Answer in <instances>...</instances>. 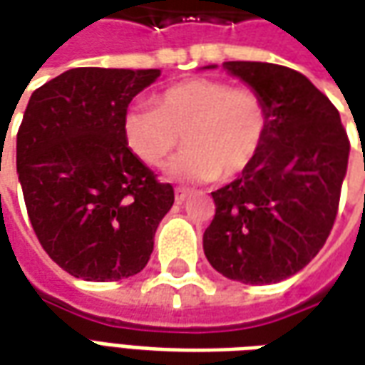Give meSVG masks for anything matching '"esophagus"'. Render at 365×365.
<instances>
[{
  "mask_svg": "<svg viewBox=\"0 0 365 365\" xmlns=\"http://www.w3.org/2000/svg\"><path fill=\"white\" fill-rule=\"evenodd\" d=\"M174 195H175V203H182V201H185V197L190 195V190H187V187H175Z\"/></svg>",
  "mask_w": 365,
  "mask_h": 365,
  "instance_id": "obj_1",
  "label": "esophagus"
}]
</instances>
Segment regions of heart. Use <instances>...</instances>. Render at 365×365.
<instances>
[{
	"mask_svg": "<svg viewBox=\"0 0 365 365\" xmlns=\"http://www.w3.org/2000/svg\"><path fill=\"white\" fill-rule=\"evenodd\" d=\"M154 109L135 105L123 115L128 150L160 166L182 144L170 174L190 182L232 180L252 166L268 135L266 101L252 88L225 80L190 78L154 97Z\"/></svg>",
	"mask_w": 365,
	"mask_h": 365,
	"instance_id": "1",
	"label": "heart"
}]
</instances>
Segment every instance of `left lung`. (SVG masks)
Instances as JSON below:
<instances>
[{
    "instance_id": "left-lung-1",
    "label": "left lung",
    "mask_w": 365,
    "mask_h": 365,
    "mask_svg": "<svg viewBox=\"0 0 365 365\" xmlns=\"http://www.w3.org/2000/svg\"><path fill=\"white\" fill-rule=\"evenodd\" d=\"M266 101L268 135L258 158L213 191L203 250L219 274L277 283L319 254L336 221L350 140L330 99L295 70L225 62Z\"/></svg>"
}]
</instances>
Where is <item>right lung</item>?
Instances as JSON below:
<instances>
[{
  "label": "right lung",
  "instance_id": "add662e5",
  "mask_svg": "<svg viewBox=\"0 0 365 365\" xmlns=\"http://www.w3.org/2000/svg\"><path fill=\"white\" fill-rule=\"evenodd\" d=\"M160 70L72 68L33 91L17 174L44 252L74 277L117 282L150 260L174 187L128 150L123 115Z\"/></svg>",
  "mask_w": 365,
  "mask_h": 365
}]
</instances>
